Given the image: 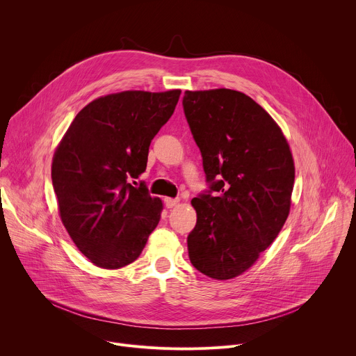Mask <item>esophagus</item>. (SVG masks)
I'll list each match as a JSON object with an SVG mask.
<instances>
[{
  "label": "esophagus",
  "mask_w": 356,
  "mask_h": 356,
  "mask_svg": "<svg viewBox=\"0 0 356 356\" xmlns=\"http://www.w3.org/2000/svg\"><path fill=\"white\" fill-rule=\"evenodd\" d=\"M179 202V198H165V206L168 207V209H173L176 204Z\"/></svg>",
  "instance_id": "34e87169"
}]
</instances>
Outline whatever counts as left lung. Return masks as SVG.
Returning a JSON list of instances; mask_svg holds the SVG:
<instances>
[{
  "mask_svg": "<svg viewBox=\"0 0 356 356\" xmlns=\"http://www.w3.org/2000/svg\"><path fill=\"white\" fill-rule=\"evenodd\" d=\"M183 110L210 190L191 200L193 266L209 277L242 275L283 228L294 184L289 143L250 97L229 88L186 91Z\"/></svg>",
  "mask_w": 356,
  "mask_h": 356,
  "instance_id": "8db88e82",
  "label": "left lung"
}]
</instances>
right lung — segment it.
I'll use <instances>...</instances> for the list:
<instances>
[{
    "label": "right lung",
    "mask_w": 356,
    "mask_h": 356,
    "mask_svg": "<svg viewBox=\"0 0 356 356\" xmlns=\"http://www.w3.org/2000/svg\"><path fill=\"white\" fill-rule=\"evenodd\" d=\"M180 90L122 91L99 97L73 120L52 162L62 222L98 268L132 264L163 210L145 183L149 145L172 117ZM136 181H134L135 184Z\"/></svg>",
    "instance_id": "1"
}]
</instances>
